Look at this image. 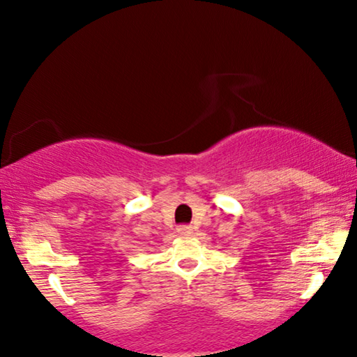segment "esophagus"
<instances>
[{
    "label": "esophagus",
    "mask_w": 357,
    "mask_h": 357,
    "mask_svg": "<svg viewBox=\"0 0 357 357\" xmlns=\"http://www.w3.org/2000/svg\"><path fill=\"white\" fill-rule=\"evenodd\" d=\"M191 230H192V227H191V225H179V227H178V231H179V234H184V235L191 234Z\"/></svg>",
    "instance_id": "34e87169"
}]
</instances>
